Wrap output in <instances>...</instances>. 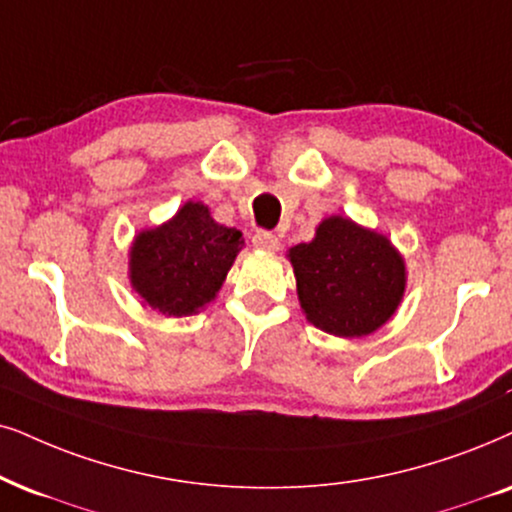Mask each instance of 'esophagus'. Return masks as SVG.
Listing matches in <instances>:
<instances>
[{"mask_svg": "<svg viewBox=\"0 0 512 512\" xmlns=\"http://www.w3.org/2000/svg\"><path fill=\"white\" fill-rule=\"evenodd\" d=\"M252 245H255L257 250H267V252H276L278 250V238L271 234V231H257L255 236H252Z\"/></svg>", "mask_w": 512, "mask_h": 512, "instance_id": "esophagus-1", "label": "esophagus"}]
</instances>
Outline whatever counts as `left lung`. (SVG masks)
Segmentation results:
<instances>
[{
	"instance_id": "1",
	"label": "left lung",
	"mask_w": 512,
	"mask_h": 512,
	"mask_svg": "<svg viewBox=\"0 0 512 512\" xmlns=\"http://www.w3.org/2000/svg\"><path fill=\"white\" fill-rule=\"evenodd\" d=\"M307 319L338 338H361L390 319L404 295V260L385 236L342 217L323 219L312 243L288 252Z\"/></svg>"
}]
</instances>
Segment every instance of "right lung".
Instances as JSON below:
<instances>
[{
  "label": "right lung",
  "instance_id": "obj_1",
  "mask_svg": "<svg viewBox=\"0 0 512 512\" xmlns=\"http://www.w3.org/2000/svg\"><path fill=\"white\" fill-rule=\"evenodd\" d=\"M241 236L217 224L203 203H186L170 222L137 236L129 255L132 286L167 316L198 312L222 288Z\"/></svg>",
  "mask_w": 512,
  "mask_h": 512
}]
</instances>
